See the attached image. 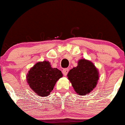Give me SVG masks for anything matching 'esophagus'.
<instances>
[{"mask_svg":"<svg viewBox=\"0 0 125 125\" xmlns=\"http://www.w3.org/2000/svg\"><path fill=\"white\" fill-rule=\"evenodd\" d=\"M69 71V69H67V68H66V69H64L62 71L63 75H64V76H66V75H67Z\"/></svg>","mask_w":125,"mask_h":125,"instance_id":"obj_1","label":"esophagus"}]
</instances>
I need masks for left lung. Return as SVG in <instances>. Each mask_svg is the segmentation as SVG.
Returning <instances> with one entry per match:
<instances>
[{"label":"left lung","instance_id":"8db88e82","mask_svg":"<svg viewBox=\"0 0 125 125\" xmlns=\"http://www.w3.org/2000/svg\"><path fill=\"white\" fill-rule=\"evenodd\" d=\"M67 76L75 92L80 95L90 93L95 87L98 80V72L91 61L83 59L68 73Z\"/></svg>","mask_w":125,"mask_h":125}]
</instances>
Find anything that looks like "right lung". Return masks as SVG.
Returning <instances> with one entry per match:
<instances>
[{
	"label": "right lung",
	"instance_id": "obj_1",
	"mask_svg": "<svg viewBox=\"0 0 125 125\" xmlns=\"http://www.w3.org/2000/svg\"><path fill=\"white\" fill-rule=\"evenodd\" d=\"M62 76L60 70L52 68L49 61L39 62L27 74V83L37 95L47 97L53 89L56 81Z\"/></svg>",
	"mask_w": 125,
	"mask_h": 125
}]
</instances>
